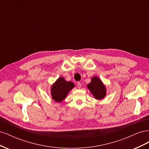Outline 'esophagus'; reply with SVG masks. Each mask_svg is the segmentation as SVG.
I'll use <instances>...</instances> for the list:
<instances>
[{
	"mask_svg": "<svg viewBox=\"0 0 149 149\" xmlns=\"http://www.w3.org/2000/svg\"><path fill=\"white\" fill-rule=\"evenodd\" d=\"M77 87H78V88H81V83H79V82H78V83H77Z\"/></svg>",
	"mask_w": 149,
	"mask_h": 149,
	"instance_id": "34e87169",
	"label": "esophagus"
}]
</instances>
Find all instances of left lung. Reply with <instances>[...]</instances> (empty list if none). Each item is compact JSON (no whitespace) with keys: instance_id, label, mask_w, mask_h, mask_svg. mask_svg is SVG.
I'll return each mask as SVG.
<instances>
[{"instance_id":"8db88e82","label":"left lung","mask_w":149,"mask_h":149,"mask_svg":"<svg viewBox=\"0 0 149 149\" xmlns=\"http://www.w3.org/2000/svg\"><path fill=\"white\" fill-rule=\"evenodd\" d=\"M87 87L96 100H101L106 96V88L105 85L97 76L92 78L91 83L87 85Z\"/></svg>"}]
</instances>
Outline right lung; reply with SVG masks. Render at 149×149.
I'll list each match as a JSON object with an SVG mask.
<instances>
[{"instance_id":"1","label":"right lung","mask_w":149,"mask_h":149,"mask_svg":"<svg viewBox=\"0 0 149 149\" xmlns=\"http://www.w3.org/2000/svg\"><path fill=\"white\" fill-rule=\"evenodd\" d=\"M74 87L73 82L66 81L63 77L59 78L52 86L51 94L53 100L56 102H61Z\"/></svg>"}]
</instances>
